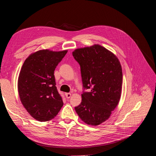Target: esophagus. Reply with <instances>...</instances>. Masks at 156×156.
<instances>
[{"mask_svg":"<svg viewBox=\"0 0 156 156\" xmlns=\"http://www.w3.org/2000/svg\"><path fill=\"white\" fill-rule=\"evenodd\" d=\"M71 94L70 93H66L65 94V95H66V98H68V99H69L70 97H71Z\"/></svg>","mask_w":156,"mask_h":156,"instance_id":"obj_1","label":"esophagus"}]
</instances>
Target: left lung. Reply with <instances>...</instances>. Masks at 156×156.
<instances>
[{"mask_svg": "<svg viewBox=\"0 0 156 156\" xmlns=\"http://www.w3.org/2000/svg\"><path fill=\"white\" fill-rule=\"evenodd\" d=\"M73 55L80 66L83 88L75 110L87 125H99L109 119L121 98V65L116 56L99 45L77 49ZM87 89L90 93L84 91Z\"/></svg>", "mask_w": 156, "mask_h": 156, "instance_id": "8db88e82", "label": "left lung"}]
</instances>
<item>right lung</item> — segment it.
Returning a JSON list of instances; mask_svg holds the SVG:
<instances>
[{
  "instance_id": "right-lung-1",
  "label": "right lung",
  "mask_w": 156,
  "mask_h": 156,
  "mask_svg": "<svg viewBox=\"0 0 156 156\" xmlns=\"http://www.w3.org/2000/svg\"><path fill=\"white\" fill-rule=\"evenodd\" d=\"M66 53L40 50L30 55L23 64L18 82L20 98L27 112L39 121L53 119L63 105L54 71Z\"/></svg>"
}]
</instances>
